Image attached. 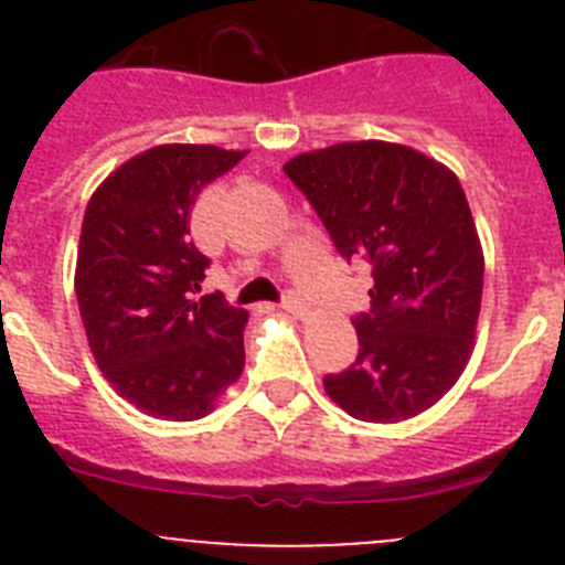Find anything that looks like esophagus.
<instances>
[{
  "mask_svg": "<svg viewBox=\"0 0 565 565\" xmlns=\"http://www.w3.org/2000/svg\"><path fill=\"white\" fill-rule=\"evenodd\" d=\"M282 308H286V311L291 313V317H297V319H306L308 317V306L294 291L286 294V302H282Z\"/></svg>",
  "mask_w": 565,
  "mask_h": 565,
  "instance_id": "34e87169",
  "label": "esophagus"
}]
</instances>
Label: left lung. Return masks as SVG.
<instances>
[{
    "label": "left lung",
    "instance_id": "8db88e82",
    "mask_svg": "<svg viewBox=\"0 0 565 565\" xmlns=\"http://www.w3.org/2000/svg\"><path fill=\"white\" fill-rule=\"evenodd\" d=\"M342 257L373 266L356 362L326 393L359 422L430 411L476 348L483 248L456 172L391 141H344L286 163Z\"/></svg>",
    "mask_w": 565,
    "mask_h": 565
}]
</instances>
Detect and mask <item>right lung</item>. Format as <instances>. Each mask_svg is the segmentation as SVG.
<instances>
[{
	"mask_svg": "<svg viewBox=\"0 0 565 565\" xmlns=\"http://www.w3.org/2000/svg\"><path fill=\"white\" fill-rule=\"evenodd\" d=\"M243 158L246 149L161 143L109 172L84 212V333L104 379L147 416L203 418L246 367L248 313L221 294L194 299L209 259L189 237L198 194Z\"/></svg>",
	"mask_w": 565,
	"mask_h": 565,
	"instance_id": "obj_1",
	"label": "right lung"
}]
</instances>
